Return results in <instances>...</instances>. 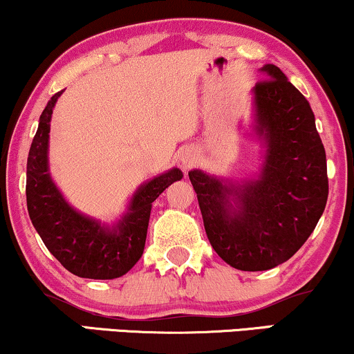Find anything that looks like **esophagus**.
<instances>
[{
  "mask_svg": "<svg viewBox=\"0 0 354 354\" xmlns=\"http://www.w3.org/2000/svg\"><path fill=\"white\" fill-rule=\"evenodd\" d=\"M181 163H183V166H185V168H189V166H193L196 163V158L193 155H191V153H186V155L181 158Z\"/></svg>",
  "mask_w": 354,
  "mask_h": 354,
  "instance_id": "esophagus-1",
  "label": "esophagus"
}]
</instances>
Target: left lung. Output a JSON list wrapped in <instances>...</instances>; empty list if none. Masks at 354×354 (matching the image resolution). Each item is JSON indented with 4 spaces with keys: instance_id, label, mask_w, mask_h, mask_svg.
Wrapping results in <instances>:
<instances>
[{
    "instance_id": "obj_1",
    "label": "left lung",
    "mask_w": 354,
    "mask_h": 354,
    "mask_svg": "<svg viewBox=\"0 0 354 354\" xmlns=\"http://www.w3.org/2000/svg\"><path fill=\"white\" fill-rule=\"evenodd\" d=\"M252 88L255 133L266 143L257 180L232 183L189 171L212 249L237 270L259 272L292 257L328 199L326 155L308 100L274 64Z\"/></svg>"
}]
</instances>
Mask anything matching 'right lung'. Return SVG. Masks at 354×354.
I'll list each match as a JSON object with an SVG mask.
<instances>
[{
    "label": "right lung",
    "mask_w": 354,
    "mask_h": 354,
    "mask_svg": "<svg viewBox=\"0 0 354 354\" xmlns=\"http://www.w3.org/2000/svg\"><path fill=\"white\" fill-rule=\"evenodd\" d=\"M54 93L42 110L28 156L26 201L29 218L44 245L71 274L82 279L110 280L125 275L142 257L151 203L183 178L173 168L136 189L129 211L112 227L87 218L69 206L50 180L48 165L53 109L61 97Z\"/></svg>",
    "instance_id": "obj_1"
}]
</instances>
